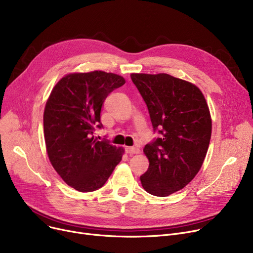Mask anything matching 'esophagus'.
Returning <instances> with one entry per match:
<instances>
[{
	"label": "esophagus",
	"instance_id": "34e87169",
	"mask_svg": "<svg viewBox=\"0 0 253 253\" xmlns=\"http://www.w3.org/2000/svg\"><path fill=\"white\" fill-rule=\"evenodd\" d=\"M125 151L127 154H130V155H133V154H138L140 152V150L136 147H126L125 148Z\"/></svg>",
	"mask_w": 253,
	"mask_h": 253
}]
</instances>
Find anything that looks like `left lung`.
Segmentation results:
<instances>
[{"label":"left lung","mask_w":253,"mask_h":253,"mask_svg":"<svg viewBox=\"0 0 253 253\" xmlns=\"http://www.w3.org/2000/svg\"><path fill=\"white\" fill-rule=\"evenodd\" d=\"M131 80L161 134L143 149L150 166L140 181L149 194L166 197L185 187L203 164L211 137L208 105L197 86L168 74H131Z\"/></svg>","instance_id":"1"}]
</instances>
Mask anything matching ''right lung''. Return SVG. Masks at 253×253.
<instances>
[{
    "mask_svg": "<svg viewBox=\"0 0 253 253\" xmlns=\"http://www.w3.org/2000/svg\"><path fill=\"white\" fill-rule=\"evenodd\" d=\"M125 84L123 77L94 71L70 74L53 88L44 112V136L49 160L59 176L79 192L100 189L122 160L124 150L108 139H94L103 126L105 98Z\"/></svg>",
    "mask_w": 253,
    "mask_h": 253,
    "instance_id": "obj_1",
    "label": "right lung"
}]
</instances>
